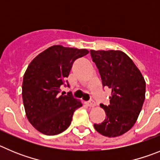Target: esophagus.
<instances>
[{
    "label": "esophagus",
    "instance_id": "34e87169",
    "mask_svg": "<svg viewBox=\"0 0 160 160\" xmlns=\"http://www.w3.org/2000/svg\"><path fill=\"white\" fill-rule=\"evenodd\" d=\"M86 104H87L88 106L90 108H94L95 106H96V103H95L93 100H90V101L87 102V103H86Z\"/></svg>",
    "mask_w": 160,
    "mask_h": 160
}]
</instances>
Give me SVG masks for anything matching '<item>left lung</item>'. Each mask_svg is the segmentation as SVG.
Masks as SVG:
<instances>
[{
    "mask_svg": "<svg viewBox=\"0 0 160 160\" xmlns=\"http://www.w3.org/2000/svg\"><path fill=\"white\" fill-rule=\"evenodd\" d=\"M103 87L112 89L110 104H100L106 118L94 123L100 134L116 137L130 130L143 107L146 82L132 59L120 50H91Z\"/></svg>",
    "mask_w": 160,
    "mask_h": 160,
    "instance_id": "1",
    "label": "left lung"
}]
</instances>
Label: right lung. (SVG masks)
<instances>
[{
	"instance_id": "obj_1",
	"label": "right lung",
	"mask_w": 160,
	"mask_h": 160,
	"mask_svg": "<svg viewBox=\"0 0 160 160\" xmlns=\"http://www.w3.org/2000/svg\"><path fill=\"white\" fill-rule=\"evenodd\" d=\"M88 52L85 48L53 45L28 66L23 78V103L27 119L38 132L54 136L70 126L73 113L82 103L71 95H60V88L73 62Z\"/></svg>"
}]
</instances>
